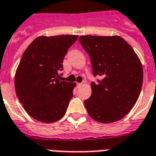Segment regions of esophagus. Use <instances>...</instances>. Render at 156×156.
I'll use <instances>...</instances> for the list:
<instances>
[{
  "label": "esophagus",
  "mask_w": 156,
  "mask_h": 156,
  "mask_svg": "<svg viewBox=\"0 0 156 156\" xmlns=\"http://www.w3.org/2000/svg\"><path fill=\"white\" fill-rule=\"evenodd\" d=\"M82 85H83V83H78V87H81Z\"/></svg>",
  "instance_id": "34e87169"
}]
</instances>
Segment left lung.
Wrapping results in <instances>:
<instances>
[{
	"instance_id": "left-lung-1",
	"label": "left lung",
	"mask_w": 156,
	"mask_h": 156,
	"mask_svg": "<svg viewBox=\"0 0 156 156\" xmlns=\"http://www.w3.org/2000/svg\"><path fill=\"white\" fill-rule=\"evenodd\" d=\"M79 42L91 60L92 94L84 101L89 116L100 123L121 119L134 107L143 83V68L130 45L119 36H82Z\"/></svg>"
}]
</instances>
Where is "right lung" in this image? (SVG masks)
Returning <instances> with one entry per match:
<instances>
[{
	"label": "right lung",
	"mask_w": 156,
	"mask_h": 156,
	"mask_svg": "<svg viewBox=\"0 0 156 156\" xmlns=\"http://www.w3.org/2000/svg\"><path fill=\"white\" fill-rule=\"evenodd\" d=\"M78 36L39 37L22 55L15 76L16 96L31 117L52 123L63 117L74 83L62 81V62Z\"/></svg>",
	"instance_id": "add662e5"
}]
</instances>
